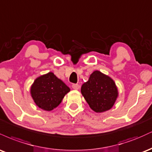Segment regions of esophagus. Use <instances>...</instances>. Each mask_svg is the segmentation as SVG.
Returning a JSON list of instances; mask_svg holds the SVG:
<instances>
[{
	"mask_svg": "<svg viewBox=\"0 0 152 152\" xmlns=\"http://www.w3.org/2000/svg\"><path fill=\"white\" fill-rule=\"evenodd\" d=\"M72 88L75 90H78V89H79L80 86H79V85H78V84H76V83H74V84L72 85Z\"/></svg>",
	"mask_w": 152,
	"mask_h": 152,
	"instance_id": "1",
	"label": "esophagus"
}]
</instances>
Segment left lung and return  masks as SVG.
Segmentation results:
<instances>
[{
	"mask_svg": "<svg viewBox=\"0 0 152 152\" xmlns=\"http://www.w3.org/2000/svg\"><path fill=\"white\" fill-rule=\"evenodd\" d=\"M81 92L91 109L96 113L111 109L118 96L114 80L99 71L90 75L88 81L82 85Z\"/></svg>",
	"mask_w": 152,
	"mask_h": 152,
	"instance_id": "1",
	"label": "left lung"
}]
</instances>
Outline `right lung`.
I'll use <instances>...</instances> for the list:
<instances>
[{
	"instance_id": "1",
	"label": "right lung",
	"mask_w": 152,
	"mask_h": 152,
	"mask_svg": "<svg viewBox=\"0 0 152 152\" xmlns=\"http://www.w3.org/2000/svg\"><path fill=\"white\" fill-rule=\"evenodd\" d=\"M70 91L62 80L53 73L41 75L36 78L31 86V95L35 104L44 111H52L62 102L67 93Z\"/></svg>"
}]
</instances>
